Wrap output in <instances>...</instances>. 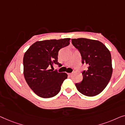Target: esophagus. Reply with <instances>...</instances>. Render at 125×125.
<instances>
[{
  "label": "esophagus",
  "instance_id": "34e87169",
  "mask_svg": "<svg viewBox=\"0 0 125 125\" xmlns=\"http://www.w3.org/2000/svg\"><path fill=\"white\" fill-rule=\"evenodd\" d=\"M68 75H69V76H71V75H73V73H68Z\"/></svg>",
  "mask_w": 125,
  "mask_h": 125
}]
</instances>
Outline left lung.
I'll list each match as a JSON object with an SVG mask.
<instances>
[{"label":"left lung","instance_id":"left-lung-1","mask_svg":"<svg viewBox=\"0 0 125 125\" xmlns=\"http://www.w3.org/2000/svg\"><path fill=\"white\" fill-rule=\"evenodd\" d=\"M72 43L80 52L82 64H87L83 71L81 83L75 84L84 95L92 97L105 88L112 77L113 68L109 50L101 42L87 38L72 39Z\"/></svg>","mask_w":125,"mask_h":125}]
</instances>
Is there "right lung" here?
Returning <instances> with one entry per match:
<instances>
[{
    "label": "right lung",
    "instance_id": "add662e5",
    "mask_svg": "<svg viewBox=\"0 0 125 125\" xmlns=\"http://www.w3.org/2000/svg\"><path fill=\"white\" fill-rule=\"evenodd\" d=\"M70 38L37 41L24 54V75L28 85L37 95L50 98L58 94L67 74L50 69L59 64L58 55L61 49L70 44Z\"/></svg>",
    "mask_w": 125,
    "mask_h": 125
}]
</instances>
